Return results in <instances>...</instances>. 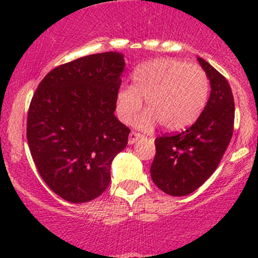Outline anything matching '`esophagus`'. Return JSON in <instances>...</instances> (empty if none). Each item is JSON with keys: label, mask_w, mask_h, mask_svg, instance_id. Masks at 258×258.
Instances as JSON below:
<instances>
[{"label": "esophagus", "mask_w": 258, "mask_h": 258, "mask_svg": "<svg viewBox=\"0 0 258 258\" xmlns=\"http://www.w3.org/2000/svg\"><path fill=\"white\" fill-rule=\"evenodd\" d=\"M141 137H143V136L141 135V133H138V132H135V131H132L131 133H130V137H128V143L130 144H133V143H136V142L138 141L139 138Z\"/></svg>", "instance_id": "34e87169"}]
</instances>
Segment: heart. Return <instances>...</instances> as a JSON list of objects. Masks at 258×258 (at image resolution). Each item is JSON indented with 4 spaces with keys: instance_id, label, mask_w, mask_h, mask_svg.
Returning <instances> with one entry per match:
<instances>
[{
    "instance_id": "1",
    "label": "heart",
    "mask_w": 258,
    "mask_h": 258,
    "mask_svg": "<svg viewBox=\"0 0 258 258\" xmlns=\"http://www.w3.org/2000/svg\"><path fill=\"white\" fill-rule=\"evenodd\" d=\"M133 86L117 92L116 111L120 120L131 123L146 99L149 109L137 121L143 130L161 123L174 132L194 123L205 108L210 92L206 73L197 64L174 58L153 59L133 72Z\"/></svg>"
}]
</instances>
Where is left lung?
Returning a JSON list of instances; mask_svg holds the SVG:
<instances>
[{"mask_svg": "<svg viewBox=\"0 0 258 258\" xmlns=\"http://www.w3.org/2000/svg\"><path fill=\"white\" fill-rule=\"evenodd\" d=\"M198 60L211 94L198 120L185 131L159 136L150 167L153 182L173 197L193 193L220 165L234 130V98L227 79L203 58Z\"/></svg>", "mask_w": 258, "mask_h": 258, "instance_id": "left-lung-1", "label": "left lung"}]
</instances>
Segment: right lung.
<instances>
[{
  "mask_svg": "<svg viewBox=\"0 0 258 258\" xmlns=\"http://www.w3.org/2000/svg\"><path fill=\"white\" fill-rule=\"evenodd\" d=\"M123 54H91L51 70L30 102L26 138L38 173L69 203L98 198L131 130L114 115Z\"/></svg>",
  "mask_w": 258,
  "mask_h": 258,
  "instance_id": "right-lung-1",
  "label": "right lung"
}]
</instances>
